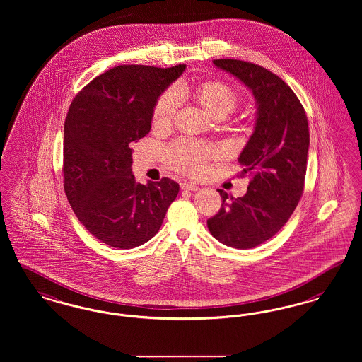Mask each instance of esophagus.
<instances>
[{"mask_svg": "<svg viewBox=\"0 0 362 362\" xmlns=\"http://www.w3.org/2000/svg\"><path fill=\"white\" fill-rule=\"evenodd\" d=\"M181 189L182 190H199L200 188L192 182H181Z\"/></svg>", "mask_w": 362, "mask_h": 362, "instance_id": "34e87169", "label": "esophagus"}]
</instances>
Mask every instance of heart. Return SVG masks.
I'll list each match as a JSON object with an SVG mask.
<instances>
[{
	"instance_id": "b5f03b06",
	"label": "heart",
	"mask_w": 362,
	"mask_h": 362,
	"mask_svg": "<svg viewBox=\"0 0 362 362\" xmlns=\"http://www.w3.org/2000/svg\"><path fill=\"white\" fill-rule=\"evenodd\" d=\"M196 102L214 118H225L238 103V94L226 83L219 80H209L197 86L193 91ZM178 107V96L175 91L168 90L158 98L153 107V125L166 128L172 124ZM211 156V150L206 146L178 141L166 150L168 163L173 169L187 174L203 172Z\"/></svg>"
}]
</instances>
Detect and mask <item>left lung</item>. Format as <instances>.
<instances>
[{"label":"left lung","instance_id":"obj_1","mask_svg":"<svg viewBox=\"0 0 362 362\" xmlns=\"http://www.w3.org/2000/svg\"><path fill=\"white\" fill-rule=\"evenodd\" d=\"M214 65L238 78L256 102L253 134L238 156L252 180L243 197L225 190L219 212L207 221L219 243L237 249L263 244L275 235L297 207L304 190L309 128L304 107L281 77L240 59H214Z\"/></svg>","mask_w":362,"mask_h":362}]
</instances>
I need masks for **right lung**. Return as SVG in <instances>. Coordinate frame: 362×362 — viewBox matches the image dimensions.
<instances>
[{"mask_svg": "<svg viewBox=\"0 0 362 362\" xmlns=\"http://www.w3.org/2000/svg\"><path fill=\"white\" fill-rule=\"evenodd\" d=\"M187 65H119L90 81L64 125V189L77 219L118 249L140 247L162 226L180 185L137 182L131 144L151 129L153 107Z\"/></svg>", "mask_w": 362, "mask_h": 362, "instance_id": "right-lung-1", "label": "right lung"}]
</instances>
